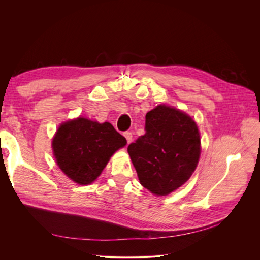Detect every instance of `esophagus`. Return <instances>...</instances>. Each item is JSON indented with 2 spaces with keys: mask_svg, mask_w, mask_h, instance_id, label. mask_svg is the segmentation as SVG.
Returning a JSON list of instances; mask_svg holds the SVG:
<instances>
[{
  "mask_svg": "<svg viewBox=\"0 0 260 260\" xmlns=\"http://www.w3.org/2000/svg\"><path fill=\"white\" fill-rule=\"evenodd\" d=\"M123 136H124L125 139H127L128 144L131 143V141H132V133H131V132H124Z\"/></svg>",
  "mask_w": 260,
  "mask_h": 260,
  "instance_id": "obj_1",
  "label": "esophagus"
}]
</instances>
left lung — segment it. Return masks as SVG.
<instances>
[{
    "label": "left lung",
    "instance_id": "left-lung-1",
    "mask_svg": "<svg viewBox=\"0 0 260 260\" xmlns=\"http://www.w3.org/2000/svg\"><path fill=\"white\" fill-rule=\"evenodd\" d=\"M140 183L155 195H168L190 179L199 164V128L185 113L165 104L145 116V135L128 146Z\"/></svg>",
    "mask_w": 260,
    "mask_h": 260
}]
</instances>
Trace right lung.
I'll list each match as a JSON object with an SVG mask.
<instances>
[{"instance_id":"1","label":"right lung","mask_w":260,"mask_h":260,"mask_svg":"<svg viewBox=\"0 0 260 260\" xmlns=\"http://www.w3.org/2000/svg\"><path fill=\"white\" fill-rule=\"evenodd\" d=\"M125 144L127 140L109 122L83 117L61 123L52 141L58 167L80 185L96 180L113 154Z\"/></svg>"}]
</instances>
